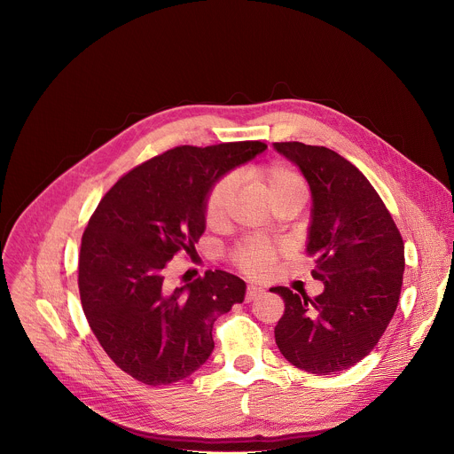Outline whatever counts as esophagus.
I'll return each instance as SVG.
<instances>
[{"label": "esophagus", "instance_id": "1", "mask_svg": "<svg viewBox=\"0 0 454 454\" xmlns=\"http://www.w3.org/2000/svg\"><path fill=\"white\" fill-rule=\"evenodd\" d=\"M260 294H263V288L254 286V285H249V286H247V292H246V302H251V301L256 299Z\"/></svg>", "mask_w": 454, "mask_h": 454}]
</instances>
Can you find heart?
<instances>
[{
  "instance_id": "b5f03b06",
  "label": "heart",
  "mask_w": 454,
  "mask_h": 454,
  "mask_svg": "<svg viewBox=\"0 0 454 454\" xmlns=\"http://www.w3.org/2000/svg\"><path fill=\"white\" fill-rule=\"evenodd\" d=\"M246 175L265 187L269 196L276 201L286 198H306L308 187L304 176L286 162H270L265 166L251 168ZM235 201V182L231 176L215 180L205 198V219L210 226H223L228 223ZM231 262L247 276H265L276 258V249L256 237L240 240L230 253Z\"/></svg>"
}]
</instances>
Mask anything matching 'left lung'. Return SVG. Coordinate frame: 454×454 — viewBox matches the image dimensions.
<instances>
[{"mask_svg": "<svg viewBox=\"0 0 454 454\" xmlns=\"http://www.w3.org/2000/svg\"><path fill=\"white\" fill-rule=\"evenodd\" d=\"M274 148L304 173L313 196L309 242L315 299L286 286L270 288L285 301L274 336L299 370L336 375L364 359L386 333L402 292L405 246L370 180L345 157L299 141Z\"/></svg>", "mask_w": 454, "mask_h": 454, "instance_id": "8db88e82", "label": "left lung"}]
</instances>
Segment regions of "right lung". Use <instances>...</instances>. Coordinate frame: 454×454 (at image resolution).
Returning a JSON list of instances; mask_svg holds the SVG:
<instances>
[{
    "mask_svg": "<svg viewBox=\"0 0 454 454\" xmlns=\"http://www.w3.org/2000/svg\"><path fill=\"white\" fill-rule=\"evenodd\" d=\"M267 148L262 141L175 146L104 194L81 239L79 295L111 361L146 386L189 377L212 354L214 322L244 301L246 283L224 270L169 288L176 253L196 254L210 185Z\"/></svg>",
    "mask_w": 454,
    "mask_h": 454,
    "instance_id": "add662e5",
    "label": "right lung"
}]
</instances>
